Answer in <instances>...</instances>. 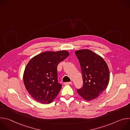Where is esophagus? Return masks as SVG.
<instances>
[{"label": "esophagus", "instance_id": "34e87169", "mask_svg": "<svg viewBox=\"0 0 130 130\" xmlns=\"http://www.w3.org/2000/svg\"><path fill=\"white\" fill-rule=\"evenodd\" d=\"M64 84H65V85H69V84H72V82H65Z\"/></svg>", "mask_w": 130, "mask_h": 130}]
</instances>
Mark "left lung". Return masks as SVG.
I'll use <instances>...</instances> for the list:
<instances>
[{
	"label": "left lung",
	"instance_id": "obj_1",
	"mask_svg": "<svg viewBox=\"0 0 130 130\" xmlns=\"http://www.w3.org/2000/svg\"><path fill=\"white\" fill-rule=\"evenodd\" d=\"M75 54L81 68L83 86L77 91L86 101L96 99L106 88L109 81V71L104 60L90 50H78Z\"/></svg>",
	"mask_w": 130,
	"mask_h": 130
}]
</instances>
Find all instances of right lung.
Returning a JSON list of instances; mask_svg holds the SVG:
<instances>
[{
    "mask_svg": "<svg viewBox=\"0 0 130 130\" xmlns=\"http://www.w3.org/2000/svg\"><path fill=\"white\" fill-rule=\"evenodd\" d=\"M66 50L45 51L33 57L23 75L25 86L31 97L42 104L52 102L62 88L58 83L57 66L69 55Z\"/></svg>",
    "mask_w": 130,
    "mask_h": 130,
    "instance_id": "add662e5",
    "label": "right lung"
}]
</instances>
